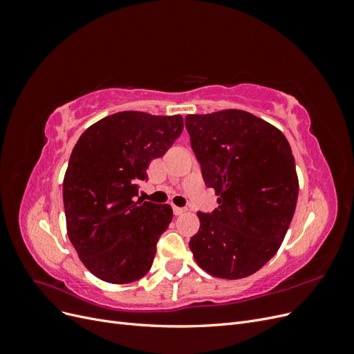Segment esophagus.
<instances>
[{"label": "esophagus", "instance_id": "34e87169", "mask_svg": "<svg viewBox=\"0 0 354 354\" xmlns=\"http://www.w3.org/2000/svg\"><path fill=\"white\" fill-rule=\"evenodd\" d=\"M173 211H174L176 216H181V214H185L187 209L186 208H180V207H174Z\"/></svg>", "mask_w": 354, "mask_h": 354}]
</instances>
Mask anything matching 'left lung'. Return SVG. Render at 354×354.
Here are the masks:
<instances>
[{
    "label": "left lung",
    "mask_w": 354,
    "mask_h": 354,
    "mask_svg": "<svg viewBox=\"0 0 354 354\" xmlns=\"http://www.w3.org/2000/svg\"><path fill=\"white\" fill-rule=\"evenodd\" d=\"M190 145L218 208L198 212L189 246L201 269L221 279L260 270L281 248L294 217L298 177L281 130L238 109L187 115Z\"/></svg>",
    "instance_id": "obj_1"
}]
</instances>
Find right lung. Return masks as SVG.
Here are the masks:
<instances>
[{
	"mask_svg": "<svg viewBox=\"0 0 354 354\" xmlns=\"http://www.w3.org/2000/svg\"><path fill=\"white\" fill-rule=\"evenodd\" d=\"M181 131L180 115L125 111L88 127L75 145L63 178L66 229L80 260L99 279L130 283L151 270L173 208L136 196L151 160Z\"/></svg>",
	"mask_w": 354,
	"mask_h": 354,
	"instance_id": "right-lung-1",
	"label": "right lung"
}]
</instances>
